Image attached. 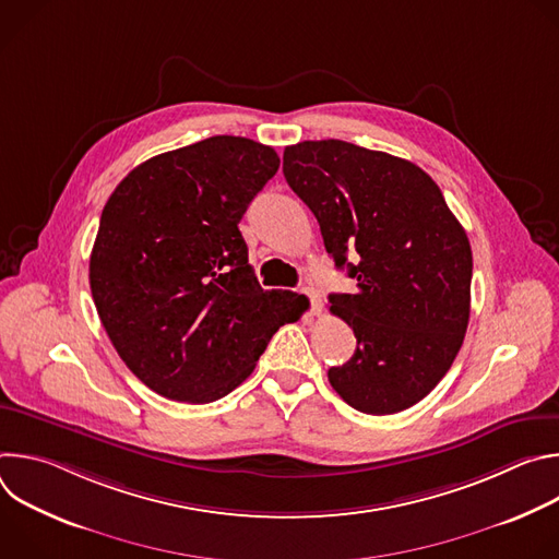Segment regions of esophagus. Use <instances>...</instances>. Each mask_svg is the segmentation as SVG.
<instances>
[{
	"label": "esophagus",
	"instance_id": "esophagus-1",
	"mask_svg": "<svg viewBox=\"0 0 559 559\" xmlns=\"http://www.w3.org/2000/svg\"><path fill=\"white\" fill-rule=\"evenodd\" d=\"M300 292L309 298V305H311V313H313V316H318V313L323 311V300H321V294H318V289H313V287H302Z\"/></svg>",
	"mask_w": 559,
	"mask_h": 559
}]
</instances>
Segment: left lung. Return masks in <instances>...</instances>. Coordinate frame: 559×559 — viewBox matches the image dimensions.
<instances>
[{
    "label": "left lung",
    "mask_w": 559,
    "mask_h": 559,
    "mask_svg": "<svg viewBox=\"0 0 559 559\" xmlns=\"http://www.w3.org/2000/svg\"><path fill=\"white\" fill-rule=\"evenodd\" d=\"M283 175L321 225L336 267L356 278L354 294L330 296V311L358 341L328 371L332 386L362 414L414 407L466 334L473 257L464 227L425 170L386 152L302 141L285 147Z\"/></svg>",
    "instance_id": "8db88e82"
}]
</instances>
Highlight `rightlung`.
Returning a JSON list of instances; mask_svg holds the SVG:
<instances>
[{
  "mask_svg": "<svg viewBox=\"0 0 559 559\" xmlns=\"http://www.w3.org/2000/svg\"><path fill=\"white\" fill-rule=\"evenodd\" d=\"M274 147L218 134L136 166L110 194L91 254L102 325L128 369L177 403H214L302 313L263 289L238 229L276 175Z\"/></svg>",
  "mask_w": 559,
  "mask_h": 559,
  "instance_id": "add662e5",
  "label": "right lung"
}]
</instances>
